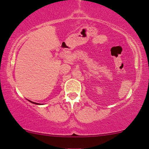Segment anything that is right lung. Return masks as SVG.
<instances>
[{
	"label": "right lung",
	"mask_w": 149,
	"mask_h": 149,
	"mask_svg": "<svg viewBox=\"0 0 149 149\" xmlns=\"http://www.w3.org/2000/svg\"><path fill=\"white\" fill-rule=\"evenodd\" d=\"M28 101H30V102H32V103H33V104H38V103H36V102H32V101H30V100H28Z\"/></svg>",
	"instance_id": "obj_1"
}]
</instances>
